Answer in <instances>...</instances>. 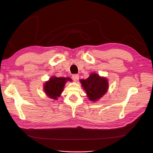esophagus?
I'll use <instances>...</instances> for the list:
<instances>
[{"mask_svg": "<svg viewBox=\"0 0 153 153\" xmlns=\"http://www.w3.org/2000/svg\"><path fill=\"white\" fill-rule=\"evenodd\" d=\"M72 78L74 81L76 82L78 79H79V75H78V74H74V75H72Z\"/></svg>", "mask_w": 153, "mask_h": 153, "instance_id": "obj_1", "label": "esophagus"}]
</instances>
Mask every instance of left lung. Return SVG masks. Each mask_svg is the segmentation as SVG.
<instances>
[{"instance_id":"1","label":"left lung","mask_w":153,"mask_h":153,"mask_svg":"<svg viewBox=\"0 0 153 153\" xmlns=\"http://www.w3.org/2000/svg\"><path fill=\"white\" fill-rule=\"evenodd\" d=\"M80 82L87 97L92 101H96L100 99L108 89V82L106 78L101 77L96 73H91L89 78L86 80H81Z\"/></svg>"}]
</instances>
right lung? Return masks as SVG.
<instances>
[{"instance_id":"obj_1","label":"right lung","mask_w":153,"mask_h":153,"mask_svg":"<svg viewBox=\"0 0 153 153\" xmlns=\"http://www.w3.org/2000/svg\"><path fill=\"white\" fill-rule=\"evenodd\" d=\"M70 78L52 76L50 80L45 82L44 85V91L49 98L57 100L61 96L66 82L71 81Z\"/></svg>"}]
</instances>
